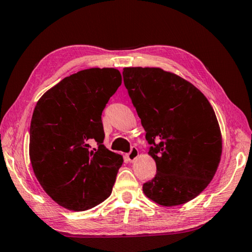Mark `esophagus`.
<instances>
[{"label": "esophagus", "instance_id": "esophagus-1", "mask_svg": "<svg viewBox=\"0 0 252 252\" xmlns=\"http://www.w3.org/2000/svg\"><path fill=\"white\" fill-rule=\"evenodd\" d=\"M138 154H139L138 153V149L136 148V147H133V148L130 149V152L127 154L126 157H127V159H128L130 162H133L136 159V158L138 157Z\"/></svg>", "mask_w": 252, "mask_h": 252}]
</instances>
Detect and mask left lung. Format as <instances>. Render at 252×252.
<instances>
[{"instance_id": "8db88e82", "label": "left lung", "mask_w": 252, "mask_h": 252, "mask_svg": "<svg viewBox=\"0 0 252 252\" xmlns=\"http://www.w3.org/2000/svg\"><path fill=\"white\" fill-rule=\"evenodd\" d=\"M123 77L156 161L144 193L160 206L186 204L208 186L220 162L214 108L191 83L159 67H125Z\"/></svg>"}]
</instances>
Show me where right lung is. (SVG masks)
I'll return each mask as SVG.
<instances>
[{"instance_id": "right-lung-1", "label": "right lung", "mask_w": 252, "mask_h": 252, "mask_svg": "<svg viewBox=\"0 0 252 252\" xmlns=\"http://www.w3.org/2000/svg\"><path fill=\"white\" fill-rule=\"evenodd\" d=\"M116 68H88L48 90L35 106L30 159L44 190L64 208L84 211L110 196L123 156L103 145L101 113L117 88ZM99 147L89 151V140Z\"/></svg>"}]
</instances>
